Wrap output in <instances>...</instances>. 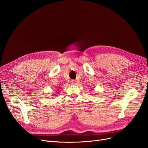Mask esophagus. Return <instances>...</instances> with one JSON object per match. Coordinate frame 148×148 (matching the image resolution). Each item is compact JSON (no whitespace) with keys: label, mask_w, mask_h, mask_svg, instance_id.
I'll return each mask as SVG.
<instances>
[{"label":"esophagus","mask_w":148,"mask_h":148,"mask_svg":"<svg viewBox=\"0 0 148 148\" xmlns=\"http://www.w3.org/2000/svg\"><path fill=\"white\" fill-rule=\"evenodd\" d=\"M71 84H76V81L75 79H73V80H71Z\"/></svg>","instance_id":"1"}]
</instances>
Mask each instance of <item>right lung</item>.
<instances>
[{
	"instance_id": "right-lung-1",
	"label": "right lung",
	"mask_w": 148,
	"mask_h": 148,
	"mask_svg": "<svg viewBox=\"0 0 148 148\" xmlns=\"http://www.w3.org/2000/svg\"><path fill=\"white\" fill-rule=\"evenodd\" d=\"M57 96V95H55V96Z\"/></svg>"
}]
</instances>
